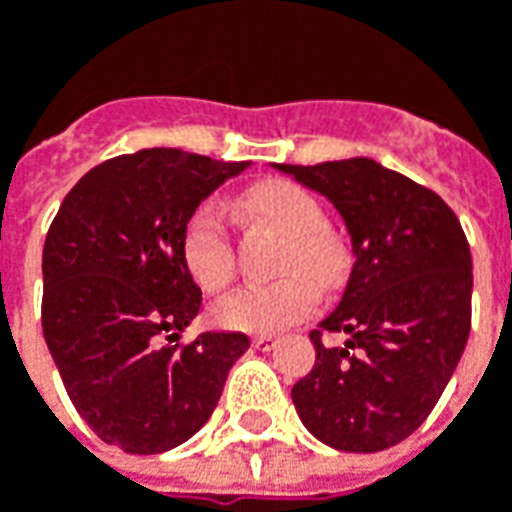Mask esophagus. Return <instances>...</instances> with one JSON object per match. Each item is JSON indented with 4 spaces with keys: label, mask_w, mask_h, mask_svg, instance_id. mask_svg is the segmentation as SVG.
<instances>
[{
    "label": "esophagus",
    "mask_w": 512,
    "mask_h": 512,
    "mask_svg": "<svg viewBox=\"0 0 512 512\" xmlns=\"http://www.w3.org/2000/svg\"><path fill=\"white\" fill-rule=\"evenodd\" d=\"M277 345V337H271V334H255L252 337V348H257V351H271Z\"/></svg>",
    "instance_id": "1"
}]
</instances>
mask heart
Returning a JSON list of instances; mask_svg holds the SVG:
<instances>
[{
	"instance_id": "1",
	"label": "heart",
	"mask_w": 512,
	"mask_h": 512,
	"mask_svg": "<svg viewBox=\"0 0 512 512\" xmlns=\"http://www.w3.org/2000/svg\"><path fill=\"white\" fill-rule=\"evenodd\" d=\"M238 208L249 222L282 235L277 274L266 285H244L213 307V318L233 332H277L307 318L318 304V286L332 285L343 268V249L323 227L321 202L293 180H260L241 194ZM180 257L191 279L219 293L235 277V246L224 211L200 202L180 230Z\"/></svg>"
}]
</instances>
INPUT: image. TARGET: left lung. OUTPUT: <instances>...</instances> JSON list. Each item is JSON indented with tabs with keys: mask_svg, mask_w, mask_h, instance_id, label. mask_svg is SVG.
<instances>
[{
	"mask_svg": "<svg viewBox=\"0 0 512 512\" xmlns=\"http://www.w3.org/2000/svg\"><path fill=\"white\" fill-rule=\"evenodd\" d=\"M279 169L329 197L354 244L343 299L310 332L315 365L293 406L334 450L395 447L428 419L469 340V241L436 191L373 158ZM326 333H345L344 348L323 344Z\"/></svg>",
	"mask_w": 512,
	"mask_h": 512,
	"instance_id": "left-lung-1",
	"label": "left lung"
}]
</instances>
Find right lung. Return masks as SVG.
Returning a JSON list of instances; mask_svg holds the SVG:
<instances>
[{
    "label": "right lung",
    "mask_w": 512,
    "mask_h": 512,
    "mask_svg": "<svg viewBox=\"0 0 512 512\" xmlns=\"http://www.w3.org/2000/svg\"><path fill=\"white\" fill-rule=\"evenodd\" d=\"M249 161L150 147L93 167L43 246V337L79 417L131 455L178 447L208 422L241 332L180 343L202 290L180 257L183 222Z\"/></svg>",
    "instance_id": "right-lung-1"
}]
</instances>
